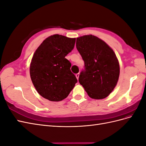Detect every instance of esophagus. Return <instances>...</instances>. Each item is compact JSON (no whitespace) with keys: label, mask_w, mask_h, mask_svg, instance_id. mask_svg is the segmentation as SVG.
<instances>
[{"label":"esophagus","mask_w":146,"mask_h":146,"mask_svg":"<svg viewBox=\"0 0 146 146\" xmlns=\"http://www.w3.org/2000/svg\"><path fill=\"white\" fill-rule=\"evenodd\" d=\"M79 75H80V74H79V73H78V74H77L76 75V77H77V79H78Z\"/></svg>","instance_id":"34e87169"}]
</instances>
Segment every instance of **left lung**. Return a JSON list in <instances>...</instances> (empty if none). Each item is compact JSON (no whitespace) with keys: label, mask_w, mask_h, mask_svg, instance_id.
Masks as SVG:
<instances>
[{"label":"left lung","mask_w":146,"mask_h":146,"mask_svg":"<svg viewBox=\"0 0 146 146\" xmlns=\"http://www.w3.org/2000/svg\"><path fill=\"white\" fill-rule=\"evenodd\" d=\"M76 47L85 63L78 81L91 98L104 99L117 83L120 68L114 51L92 35L77 38Z\"/></svg>","instance_id":"left-lung-1"}]
</instances>
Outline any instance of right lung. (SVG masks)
Listing matches in <instances>:
<instances>
[{"label": "right lung", "mask_w": 146, "mask_h": 146, "mask_svg": "<svg viewBox=\"0 0 146 146\" xmlns=\"http://www.w3.org/2000/svg\"><path fill=\"white\" fill-rule=\"evenodd\" d=\"M76 38L60 35L48 37L35 51L30 67L35 88L44 98L58 102L66 98L77 79L65 58L73 50Z\"/></svg>", "instance_id": "1"}]
</instances>
